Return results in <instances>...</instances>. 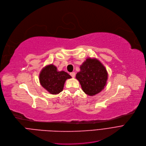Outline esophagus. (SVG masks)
Returning a JSON list of instances; mask_svg holds the SVG:
<instances>
[{"label": "esophagus", "mask_w": 146, "mask_h": 146, "mask_svg": "<svg viewBox=\"0 0 146 146\" xmlns=\"http://www.w3.org/2000/svg\"><path fill=\"white\" fill-rule=\"evenodd\" d=\"M70 75H71V77H72V78H74V77H75V73L74 72H71V73H70Z\"/></svg>", "instance_id": "obj_1"}]
</instances>
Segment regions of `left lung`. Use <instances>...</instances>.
<instances>
[{"label":"left lung","mask_w":146,"mask_h":146,"mask_svg":"<svg viewBox=\"0 0 146 146\" xmlns=\"http://www.w3.org/2000/svg\"><path fill=\"white\" fill-rule=\"evenodd\" d=\"M76 78L86 94L93 96L101 92L106 86L108 73L105 66L96 58H88L80 66Z\"/></svg>","instance_id":"left-lung-1"}]
</instances>
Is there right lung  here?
<instances>
[{
	"instance_id": "1",
	"label": "right lung",
	"mask_w": 146,
	"mask_h": 146,
	"mask_svg": "<svg viewBox=\"0 0 146 146\" xmlns=\"http://www.w3.org/2000/svg\"><path fill=\"white\" fill-rule=\"evenodd\" d=\"M71 76L67 72L59 71L53 64L46 65L39 74V81L41 86L51 94L56 95L64 89L65 82Z\"/></svg>"
}]
</instances>
